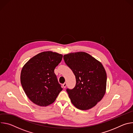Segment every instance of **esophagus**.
<instances>
[{
	"label": "esophagus",
	"mask_w": 133,
	"mask_h": 133,
	"mask_svg": "<svg viewBox=\"0 0 133 133\" xmlns=\"http://www.w3.org/2000/svg\"><path fill=\"white\" fill-rule=\"evenodd\" d=\"M63 87L65 88H66V86H67V83H64L63 84Z\"/></svg>",
	"instance_id": "esophagus-1"
}]
</instances>
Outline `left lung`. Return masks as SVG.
I'll list each match as a JSON object with an SVG mask.
<instances>
[{"instance_id":"8db88e82","label":"left lung","mask_w":133,"mask_h":133,"mask_svg":"<svg viewBox=\"0 0 133 133\" xmlns=\"http://www.w3.org/2000/svg\"><path fill=\"white\" fill-rule=\"evenodd\" d=\"M64 59L76 81L73 89L66 90L71 103L83 110L92 108L106 92L107 75L102 64L83 51L65 55Z\"/></svg>"}]
</instances>
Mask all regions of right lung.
Segmentation results:
<instances>
[{
    "instance_id": "1",
    "label": "right lung",
    "mask_w": 133,
    "mask_h": 133,
    "mask_svg": "<svg viewBox=\"0 0 133 133\" xmlns=\"http://www.w3.org/2000/svg\"><path fill=\"white\" fill-rule=\"evenodd\" d=\"M63 55L51 51H43L30 58L23 66L21 82L28 98L40 106L53 103L63 90L54 69Z\"/></svg>"
}]
</instances>
